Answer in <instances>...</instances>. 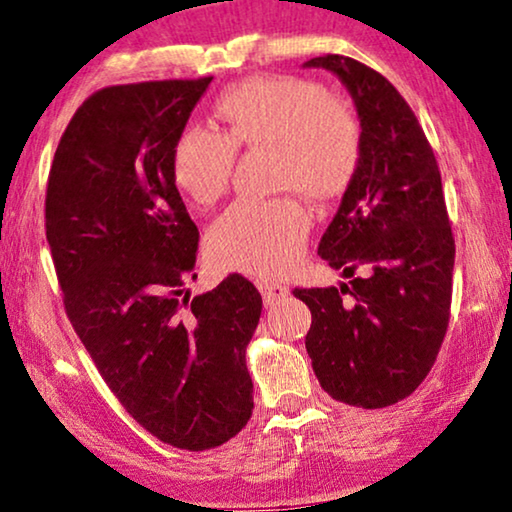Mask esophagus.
Here are the masks:
<instances>
[{"instance_id": "esophagus-1", "label": "esophagus", "mask_w": 512, "mask_h": 512, "mask_svg": "<svg viewBox=\"0 0 512 512\" xmlns=\"http://www.w3.org/2000/svg\"><path fill=\"white\" fill-rule=\"evenodd\" d=\"M257 288H260L262 297H264V306L278 304L283 297H288V292H290L283 283H274V281H260L257 283Z\"/></svg>"}]
</instances>
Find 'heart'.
<instances>
[{"label": "heart", "instance_id": "heart-1", "mask_svg": "<svg viewBox=\"0 0 512 512\" xmlns=\"http://www.w3.org/2000/svg\"><path fill=\"white\" fill-rule=\"evenodd\" d=\"M224 135L187 128L170 149V180L196 206L227 192L236 147L274 149V185L306 199L342 196L360 163V126L342 100L316 81L274 74L229 86L215 100ZM311 217L295 196L238 201L210 224L206 248L215 267L257 278L290 271L302 257Z\"/></svg>", "mask_w": 512, "mask_h": 512}]
</instances>
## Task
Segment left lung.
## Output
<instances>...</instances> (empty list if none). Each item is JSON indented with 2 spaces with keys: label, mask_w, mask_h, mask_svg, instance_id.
Segmentation results:
<instances>
[{
  "label": "left lung",
  "mask_w": 512,
  "mask_h": 512,
  "mask_svg": "<svg viewBox=\"0 0 512 512\" xmlns=\"http://www.w3.org/2000/svg\"><path fill=\"white\" fill-rule=\"evenodd\" d=\"M304 67L337 74L363 142L358 173L318 245V255L351 281L295 290L311 309L306 351L332 398L379 410L414 393L447 332L454 236L440 170L386 77L346 56L311 58Z\"/></svg>",
  "instance_id": "left-lung-1"
}]
</instances>
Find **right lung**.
Returning a JSON list of instances; mask_svg holds the SVG:
<instances>
[{
    "mask_svg": "<svg viewBox=\"0 0 512 512\" xmlns=\"http://www.w3.org/2000/svg\"><path fill=\"white\" fill-rule=\"evenodd\" d=\"M213 77L109 86L77 109L53 156L46 241L67 318L126 412L203 452L248 424L245 365L262 295L231 274L189 297L199 229L170 149Z\"/></svg>",
    "mask_w": 512,
    "mask_h": 512,
    "instance_id": "1",
    "label": "right lung"
}]
</instances>
